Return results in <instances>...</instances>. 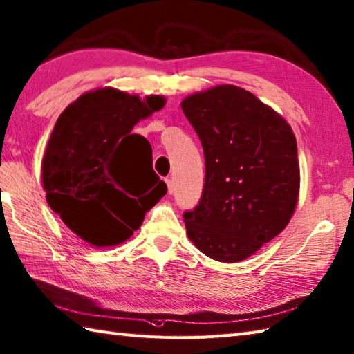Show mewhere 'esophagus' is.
<instances>
[{"label": "esophagus", "instance_id": "34e87169", "mask_svg": "<svg viewBox=\"0 0 354 354\" xmlns=\"http://www.w3.org/2000/svg\"><path fill=\"white\" fill-rule=\"evenodd\" d=\"M165 184H167L169 193H170V195H171V193H173V183H171V179H165Z\"/></svg>", "mask_w": 354, "mask_h": 354}]
</instances>
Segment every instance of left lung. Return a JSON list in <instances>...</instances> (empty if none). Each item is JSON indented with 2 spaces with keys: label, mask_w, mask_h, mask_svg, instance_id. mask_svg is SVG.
Segmentation results:
<instances>
[{
  "label": "left lung",
  "mask_w": 354,
  "mask_h": 354,
  "mask_svg": "<svg viewBox=\"0 0 354 354\" xmlns=\"http://www.w3.org/2000/svg\"><path fill=\"white\" fill-rule=\"evenodd\" d=\"M181 107L205 158L199 204L184 213L187 234L214 261H244L292 219L301 178L293 130L230 84L187 96Z\"/></svg>",
  "instance_id": "left-lung-1"
}]
</instances>
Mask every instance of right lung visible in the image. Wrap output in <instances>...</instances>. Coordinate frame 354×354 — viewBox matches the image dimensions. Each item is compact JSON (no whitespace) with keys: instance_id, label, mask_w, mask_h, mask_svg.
Here are the masks:
<instances>
[{"instance_id":"add662e5","label":"right lung","mask_w":354,"mask_h":354,"mask_svg":"<svg viewBox=\"0 0 354 354\" xmlns=\"http://www.w3.org/2000/svg\"><path fill=\"white\" fill-rule=\"evenodd\" d=\"M164 104L159 95L141 101L112 87L98 88L81 95L55 124L41 165L47 204L90 245L127 241L167 193L151 167L150 142L130 135Z\"/></svg>"}]
</instances>
